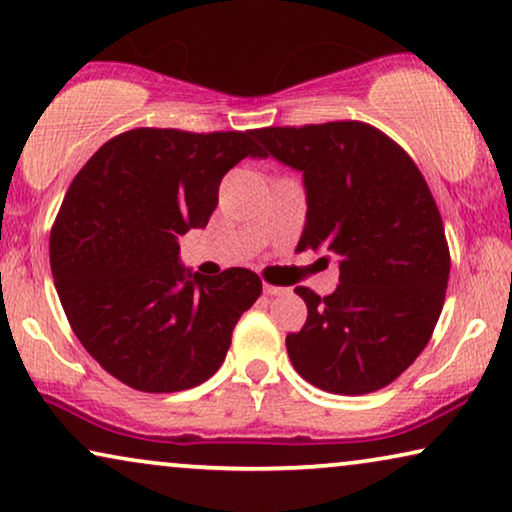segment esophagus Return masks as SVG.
<instances>
[{
	"label": "esophagus",
	"mask_w": 512,
	"mask_h": 512,
	"mask_svg": "<svg viewBox=\"0 0 512 512\" xmlns=\"http://www.w3.org/2000/svg\"><path fill=\"white\" fill-rule=\"evenodd\" d=\"M263 291L268 293V296H284V293L289 291V289H284V286H275V284L265 282V284H263Z\"/></svg>",
	"instance_id": "1"
}]
</instances>
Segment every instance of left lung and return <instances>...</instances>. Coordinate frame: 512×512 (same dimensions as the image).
<instances>
[{
  "label": "left lung",
  "instance_id": "1",
  "mask_svg": "<svg viewBox=\"0 0 512 512\" xmlns=\"http://www.w3.org/2000/svg\"><path fill=\"white\" fill-rule=\"evenodd\" d=\"M261 156L303 172L307 221L296 251L340 258L331 296L296 293L307 321L286 335L296 373L361 396L387 387L422 354L450 279V247L429 184L408 153L361 121L261 128Z\"/></svg>",
  "mask_w": 512,
  "mask_h": 512
}]
</instances>
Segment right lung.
<instances>
[{
  "label": "right lung",
  "mask_w": 512,
  "mask_h": 512,
  "mask_svg": "<svg viewBox=\"0 0 512 512\" xmlns=\"http://www.w3.org/2000/svg\"><path fill=\"white\" fill-rule=\"evenodd\" d=\"M247 156H261L254 130L135 128L67 188L51 228L55 289L81 345L128 387L172 394L209 380L261 296L247 268L205 277L179 265L177 237L207 226L223 174Z\"/></svg>",
  "instance_id": "obj_1"
}]
</instances>
